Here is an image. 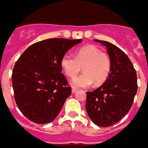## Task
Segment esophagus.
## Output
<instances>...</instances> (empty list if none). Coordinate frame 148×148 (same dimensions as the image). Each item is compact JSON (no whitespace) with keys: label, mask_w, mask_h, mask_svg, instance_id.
<instances>
[{"label":"esophagus","mask_w":148,"mask_h":148,"mask_svg":"<svg viewBox=\"0 0 148 148\" xmlns=\"http://www.w3.org/2000/svg\"><path fill=\"white\" fill-rule=\"evenodd\" d=\"M77 92V89H74V88H72L71 89V92L72 93H75Z\"/></svg>","instance_id":"34e87169"}]
</instances>
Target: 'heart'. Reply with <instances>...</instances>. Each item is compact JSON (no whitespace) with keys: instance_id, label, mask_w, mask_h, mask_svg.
Segmentation results:
<instances>
[{"instance_id":"heart-1","label":"heart","mask_w":148,"mask_h":148,"mask_svg":"<svg viewBox=\"0 0 148 148\" xmlns=\"http://www.w3.org/2000/svg\"><path fill=\"white\" fill-rule=\"evenodd\" d=\"M60 64L65 75L71 78L74 77L83 66L84 73L71 81L74 88L89 87L93 83L95 86L101 85L108 79L111 69L109 56L92 44L78 48L74 52V56L70 53L64 54Z\"/></svg>"}]
</instances>
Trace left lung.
I'll return each mask as SVG.
<instances>
[{
  "label": "left lung",
  "instance_id": "1",
  "mask_svg": "<svg viewBox=\"0 0 148 148\" xmlns=\"http://www.w3.org/2000/svg\"><path fill=\"white\" fill-rule=\"evenodd\" d=\"M94 40L106 47L111 69L105 84L86 92V109L94 123L108 127L119 122L131 108L137 92V76L123 51L109 42Z\"/></svg>",
  "mask_w": 148,
  "mask_h": 148
}]
</instances>
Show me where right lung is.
<instances>
[{"label": "right lung", "instance_id": "obj_1", "mask_svg": "<svg viewBox=\"0 0 148 148\" xmlns=\"http://www.w3.org/2000/svg\"><path fill=\"white\" fill-rule=\"evenodd\" d=\"M82 40L50 38L30 46L17 60L12 74L15 101L32 122L49 123L55 120L71 94L62 73L61 59Z\"/></svg>", "mask_w": 148, "mask_h": 148}]
</instances>
